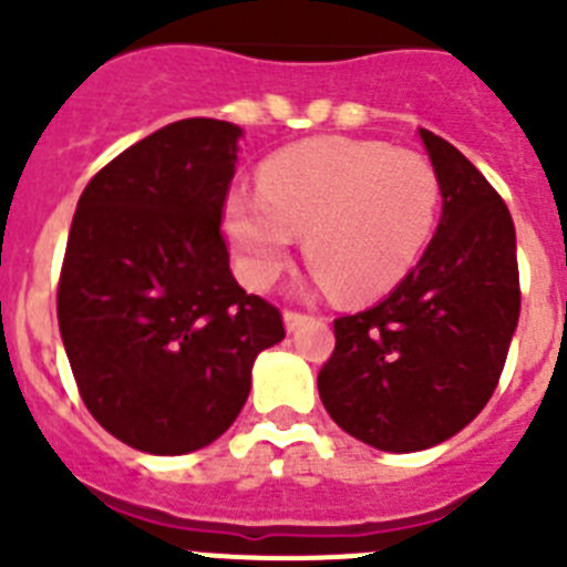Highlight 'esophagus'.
<instances>
[{
  "label": "esophagus",
  "instance_id": "esophagus-1",
  "mask_svg": "<svg viewBox=\"0 0 567 567\" xmlns=\"http://www.w3.org/2000/svg\"><path fill=\"white\" fill-rule=\"evenodd\" d=\"M307 320H309V315L307 312H298V309H287V312H284V323H287L289 332H295V329H298V327H303Z\"/></svg>",
  "mask_w": 567,
  "mask_h": 567
}]
</instances>
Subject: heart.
<instances>
[{
  "label": "heart",
  "instance_id": "b5f03b06",
  "mask_svg": "<svg viewBox=\"0 0 567 567\" xmlns=\"http://www.w3.org/2000/svg\"><path fill=\"white\" fill-rule=\"evenodd\" d=\"M440 202V175L423 153L320 135L260 164L258 198L229 195L224 229L249 287H269L287 269L295 235H303L320 284L363 303L412 272Z\"/></svg>",
  "mask_w": 567,
  "mask_h": 567
}]
</instances>
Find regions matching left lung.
<instances>
[{
    "instance_id": "obj_1",
    "label": "left lung",
    "mask_w": 567,
    "mask_h": 567,
    "mask_svg": "<svg viewBox=\"0 0 567 567\" xmlns=\"http://www.w3.org/2000/svg\"><path fill=\"white\" fill-rule=\"evenodd\" d=\"M420 138L443 187L437 233L389 298L334 320V352L318 374L329 417L380 452L432 449L483 412L523 298L499 193L445 138Z\"/></svg>"
}]
</instances>
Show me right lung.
Masks as SVG:
<instances>
[{
  "label": "right lung",
  "mask_w": 567,
  "mask_h": 567,
  "mask_svg": "<svg viewBox=\"0 0 567 567\" xmlns=\"http://www.w3.org/2000/svg\"><path fill=\"white\" fill-rule=\"evenodd\" d=\"M240 130L184 118L84 187L56 289L59 332L87 412L147 454H187L244 409L280 309L229 272L221 233Z\"/></svg>",
  "instance_id": "obj_1"
}]
</instances>
